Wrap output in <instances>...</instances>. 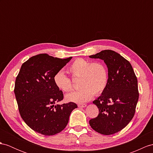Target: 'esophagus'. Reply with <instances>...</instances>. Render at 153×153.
Instances as JSON below:
<instances>
[{"mask_svg":"<svg viewBox=\"0 0 153 153\" xmlns=\"http://www.w3.org/2000/svg\"><path fill=\"white\" fill-rule=\"evenodd\" d=\"M86 106V104H79V105H78V106L79 108H85Z\"/></svg>","mask_w":153,"mask_h":153,"instance_id":"esophagus-1","label":"esophagus"}]
</instances>
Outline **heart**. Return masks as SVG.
Instances as JSON below:
<instances>
[{
	"label": "heart",
	"instance_id": "heart-1",
	"mask_svg": "<svg viewBox=\"0 0 153 153\" xmlns=\"http://www.w3.org/2000/svg\"><path fill=\"white\" fill-rule=\"evenodd\" d=\"M69 71L74 78H79V89L67 95L69 101L84 102L92 99L94 94L99 95L106 89L108 75L105 64L100 62H91L84 58H77L69 67ZM55 85L61 90L68 92L73 85L70 78L63 70L58 71L53 77Z\"/></svg>",
	"mask_w": 153,
	"mask_h": 153
}]
</instances>
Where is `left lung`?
<instances>
[{
    "mask_svg": "<svg viewBox=\"0 0 153 153\" xmlns=\"http://www.w3.org/2000/svg\"><path fill=\"white\" fill-rule=\"evenodd\" d=\"M89 58L103 59L108 70L107 86L93 102L99 115L89 120V125L102 134H113L124 128L134 115L139 98L137 77L130 63L114 51H102Z\"/></svg>",
    "mask_w": 153,
    "mask_h": 153,
    "instance_id": "8db88e82",
    "label": "left lung"
}]
</instances>
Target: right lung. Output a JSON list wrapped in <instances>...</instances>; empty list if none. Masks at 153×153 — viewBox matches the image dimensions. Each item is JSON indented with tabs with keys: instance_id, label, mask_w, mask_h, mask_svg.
<instances>
[{
	"instance_id": "right-lung-1",
	"label": "right lung",
	"mask_w": 153,
	"mask_h": 153,
	"mask_svg": "<svg viewBox=\"0 0 153 153\" xmlns=\"http://www.w3.org/2000/svg\"><path fill=\"white\" fill-rule=\"evenodd\" d=\"M72 57L62 59L47 54L30 58L21 65L15 83L14 93L21 116L30 128L45 136L64 130L74 102L55 104L64 99L62 91L55 85L53 77Z\"/></svg>"
}]
</instances>
